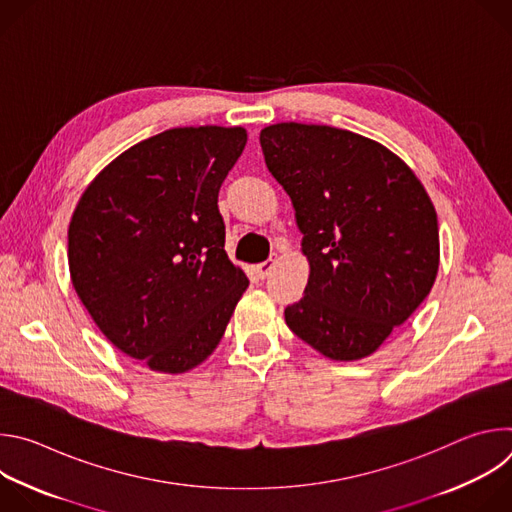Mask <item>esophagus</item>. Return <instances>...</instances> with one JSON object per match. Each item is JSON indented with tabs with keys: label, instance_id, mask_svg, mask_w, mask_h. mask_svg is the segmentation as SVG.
<instances>
[{
	"label": "esophagus",
	"instance_id": "obj_1",
	"mask_svg": "<svg viewBox=\"0 0 512 512\" xmlns=\"http://www.w3.org/2000/svg\"><path fill=\"white\" fill-rule=\"evenodd\" d=\"M275 261H277V255H271L269 259H265L263 263H259V265H255V271H257V277L259 279H265L267 275H269V271L273 269V265H275Z\"/></svg>",
	"mask_w": 512,
	"mask_h": 512
}]
</instances>
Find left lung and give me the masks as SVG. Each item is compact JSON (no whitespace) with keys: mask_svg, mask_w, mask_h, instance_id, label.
<instances>
[{"mask_svg":"<svg viewBox=\"0 0 512 512\" xmlns=\"http://www.w3.org/2000/svg\"><path fill=\"white\" fill-rule=\"evenodd\" d=\"M259 141L310 263L285 324L326 358L373 354L433 287L440 231L431 198L397 154L348 129L289 121L261 129Z\"/></svg>","mask_w":512,"mask_h":512,"instance_id":"obj_1","label":"left lung"}]
</instances>
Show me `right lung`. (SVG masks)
Here are the masks:
<instances>
[{
	"mask_svg": "<svg viewBox=\"0 0 512 512\" xmlns=\"http://www.w3.org/2000/svg\"><path fill=\"white\" fill-rule=\"evenodd\" d=\"M245 143V127L166 129L105 166L72 212V287L107 340L152 371L204 362L249 285L218 212Z\"/></svg>",
	"mask_w": 512,
	"mask_h": 512,
	"instance_id": "1",
	"label": "right lung"
}]
</instances>
